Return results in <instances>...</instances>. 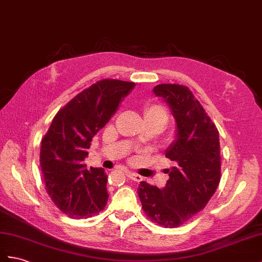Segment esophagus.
Instances as JSON below:
<instances>
[{
  "mask_svg": "<svg viewBox=\"0 0 262 262\" xmlns=\"http://www.w3.org/2000/svg\"><path fill=\"white\" fill-rule=\"evenodd\" d=\"M126 176L130 178L131 180H133V181H136V182H140V181H142V179L143 178L140 176V174H138V173H136V172H131V171H129L126 173Z\"/></svg>",
  "mask_w": 262,
  "mask_h": 262,
  "instance_id": "1",
  "label": "esophagus"
}]
</instances>
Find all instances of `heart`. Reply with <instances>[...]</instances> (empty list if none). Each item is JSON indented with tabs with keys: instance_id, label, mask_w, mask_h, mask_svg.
<instances>
[{
	"instance_id": "b5f03b06",
	"label": "heart",
	"mask_w": 262,
	"mask_h": 262,
	"mask_svg": "<svg viewBox=\"0 0 262 262\" xmlns=\"http://www.w3.org/2000/svg\"><path fill=\"white\" fill-rule=\"evenodd\" d=\"M145 119H149L164 126L168 121V114L164 107L160 104H150L144 110Z\"/></svg>"
}]
</instances>
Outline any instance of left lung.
Returning <instances> with one entry per match:
<instances>
[{"label": "left lung", "instance_id": "8db88e82", "mask_svg": "<svg viewBox=\"0 0 262 262\" xmlns=\"http://www.w3.org/2000/svg\"><path fill=\"white\" fill-rule=\"evenodd\" d=\"M153 93L164 100L176 120V139L165 150L174 165L167 170L169 180L162 189L141 181L138 194L153 222L176 228L200 212L219 186V131L187 86L159 84Z\"/></svg>", "mask_w": 262, "mask_h": 262}]
</instances>
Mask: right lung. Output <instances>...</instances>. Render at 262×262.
I'll list each match as a JSON object with an SVG mask.
<instances>
[{
	"label": "right lung",
	"mask_w": 262,
	"mask_h": 262,
	"mask_svg": "<svg viewBox=\"0 0 262 262\" xmlns=\"http://www.w3.org/2000/svg\"><path fill=\"white\" fill-rule=\"evenodd\" d=\"M136 83L105 79L74 97L56 113L41 142L40 165L47 192L62 212L88 218L103 210L109 194L102 168H86L93 137L119 109Z\"/></svg>",
	"instance_id": "obj_1"
}]
</instances>
